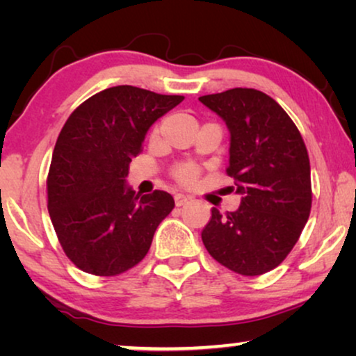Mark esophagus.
Returning a JSON list of instances; mask_svg holds the SVG:
<instances>
[{"mask_svg":"<svg viewBox=\"0 0 356 356\" xmlns=\"http://www.w3.org/2000/svg\"><path fill=\"white\" fill-rule=\"evenodd\" d=\"M189 196H186V194H181V193H178V194H175V204H177V206L179 207V206H183V204H186L188 201H189Z\"/></svg>","mask_w":356,"mask_h":356,"instance_id":"1","label":"esophagus"}]
</instances>
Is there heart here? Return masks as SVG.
I'll list each match as a JSON object with an SVG mask.
<instances>
[{"label":"heart","mask_w":356,"mask_h":356,"mask_svg":"<svg viewBox=\"0 0 356 356\" xmlns=\"http://www.w3.org/2000/svg\"><path fill=\"white\" fill-rule=\"evenodd\" d=\"M175 177H177L181 183L191 184L196 181V178H197V168L191 163L179 165V167L175 170Z\"/></svg>","instance_id":"obj_1"}]
</instances>
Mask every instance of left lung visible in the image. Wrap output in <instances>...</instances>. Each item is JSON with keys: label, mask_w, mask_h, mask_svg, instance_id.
<instances>
[{"label": "left lung", "mask_w": 356, "mask_h": 356, "mask_svg": "<svg viewBox=\"0 0 356 356\" xmlns=\"http://www.w3.org/2000/svg\"><path fill=\"white\" fill-rule=\"evenodd\" d=\"M199 102L230 131L227 173L241 197L240 207L225 216L212 207L202 243L236 274H266L285 259L308 222V150L290 116L264 92L236 87Z\"/></svg>", "instance_id": "1"}]
</instances>
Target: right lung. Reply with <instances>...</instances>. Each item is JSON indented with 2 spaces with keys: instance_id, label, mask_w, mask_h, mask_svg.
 <instances>
[{
  "instance_id": "obj_1",
  "label": "right lung",
  "mask_w": 356,
  "mask_h": 356,
  "mask_svg": "<svg viewBox=\"0 0 356 356\" xmlns=\"http://www.w3.org/2000/svg\"><path fill=\"white\" fill-rule=\"evenodd\" d=\"M184 100L133 86L110 87L72 111L48 172V212L66 256L81 270L118 275L147 254L172 194L138 196L129 163L155 121Z\"/></svg>"
}]
</instances>
